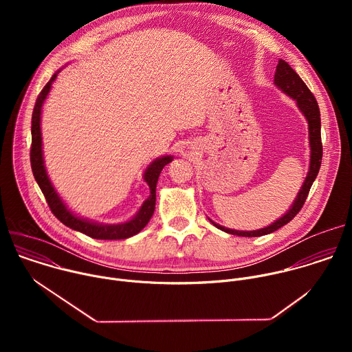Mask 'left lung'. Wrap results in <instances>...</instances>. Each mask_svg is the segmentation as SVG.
Returning <instances> with one entry per match:
<instances>
[{
	"label": "left lung",
	"instance_id": "8db88e82",
	"mask_svg": "<svg viewBox=\"0 0 352 352\" xmlns=\"http://www.w3.org/2000/svg\"><path fill=\"white\" fill-rule=\"evenodd\" d=\"M274 85L284 91L287 96H289L291 98H294L296 102L298 109L300 110L308 121V126H309V144H311V164H309V171L308 175L304 181V185L300 186L298 196L295 197L294 204L291 206V209L278 220H276L274 223H272L270 226L261 228V230H255V231H236V230H231V228H226L220 224H216L214 221H212L213 226H216L219 230L232 234V235H238V236H262L270 232H274L276 230L281 228L283 226H285L287 223H289L296 214L298 212L302 209L305 200L308 197V193L311 190V186L314 184V181L318 177V173L320 170V164H322V156H323V147H322V136H320V111H319V106L315 96L312 94V91L308 89V86L305 85V82L299 78V75L288 65V63H285L284 60H280L276 68V74H274Z\"/></svg>",
	"mask_w": 352,
	"mask_h": 352
}]
</instances>
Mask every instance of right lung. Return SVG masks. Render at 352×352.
Wrapping results in <instances>:
<instances>
[{
	"label": "right lung",
	"mask_w": 352,
	"mask_h": 352,
	"mask_svg": "<svg viewBox=\"0 0 352 352\" xmlns=\"http://www.w3.org/2000/svg\"><path fill=\"white\" fill-rule=\"evenodd\" d=\"M58 74H60V69L52 76V79L47 82V85L40 91V94L36 100L34 109H33V114H32L30 164H32V171H33L34 179L38 184L53 214L67 227H69L75 231L83 232L87 236L94 238V239H125V238H129V236L140 232L146 227L148 220L152 219V216L155 213V208H156V185H157L160 173L164 168V166H167L168 163L173 162V157L171 156L159 157L146 168V171L143 174V179L148 185L150 195L143 202L139 212L129 221L121 223V224H100V223H93V221H89L87 219H82V217H78L76 214H74L67 208V205L63 202V199L58 196L57 190L54 189L52 181H50V178L47 175V171L44 167V159H43V148H41V128H40L41 107H43L44 100L47 98V94H48L50 89H52V85L56 80Z\"/></svg>",
	"instance_id": "1"
}]
</instances>
